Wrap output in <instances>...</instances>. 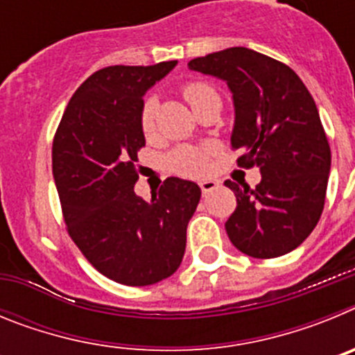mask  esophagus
<instances>
[{
    "label": "esophagus",
    "instance_id": "esophagus-1",
    "mask_svg": "<svg viewBox=\"0 0 355 355\" xmlns=\"http://www.w3.org/2000/svg\"><path fill=\"white\" fill-rule=\"evenodd\" d=\"M218 187V183H216V181H213V180H205V181H200V192L205 193H209V192H213V190H215V188Z\"/></svg>",
    "mask_w": 355,
    "mask_h": 355
}]
</instances>
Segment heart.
<instances>
[{"instance_id":"heart-1","label":"heart","mask_w":355,"mask_h":355,"mask_svg":"<svg viewBox=\"0 0 355 355\" xmlns=\"http://www.w3.org/2000/svg\"><path fill=\"white\" fill-rule=\"evenodd\" d=\"M183 96L193 110L199 108L200 105L218 99V94L211 85L202 83V81H192L183 87ZM156 114H158V101L155 97H149L142 106L140 112V126H142L144 135L150 137L156 130ZM211 149H197V147L183 146L178 147L168 158L172 171L180 175L187 178H197L208 171V158Z\"/></svg>"}]
</instances>
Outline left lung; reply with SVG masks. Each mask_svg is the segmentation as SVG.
Instances as JSON below:
<instances>
[{"instance_id":"8db88e82","label":"left lung","mask_w":355,"mask_h":355,"mask_svg":"<svg viewBox=\"0 0 355 355\" xmlns=\"http://www.w3.org/2000/svg\"><path fill=\"white\" fill-rule=\"evenodd\" d=\"M220 78L233 92L231 147L240 167L258 165L256 188L225 181L236 209L225 222L234 247L259 259L279 258L302 243L324 211L331 147L311 94L293 69L247 48H229L188 62Z\"/></svg>"}]
</instances>
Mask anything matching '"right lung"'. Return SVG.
Wrapping results in <instances>:
<instances>
[{"label": "right lung", "mask_w": 355, "mask_h": 355, "mask_svg": "<svg viewBox=\"0 0 355 355\" xmlns=\"http://www.w3.org/2000/svg\"><path fill=\"white\" fill-rule=\"evenodd\" d=\"M178 62L112 65L71 97L53 140V178L69 236L115 283L149 286L174 274L200 199L192 181L167 178L150 200L135 193L146 146L144 94Z\"/></svg>", "instance_id": "right-lung-1"}]
</instances>
